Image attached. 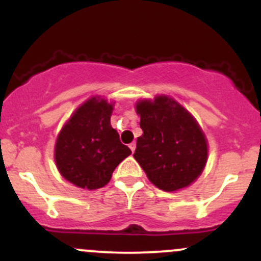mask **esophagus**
Masks as SVG:
<instances>
[{"label": "esophagus", "instance_id": "obj_1", "mask_svg": "<svg viewBox=\"0 0 261 261\" xmlns=\"http://www.w3.org/2000/svg\"><path fill=\"white\" fill-rule=\"evenodd\" d=\"M128 148H130L131 151H133V153H134V151H135V148H136L135 141H133V143H131V144H128Z\"/></svg>", "mask_w": 261, "mask_h": 261}]
</instances>
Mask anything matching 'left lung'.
Returning <instances> with one entry per match:
<instances>
[{
	"label": "left lung",
	"mask_w": 261,
	"mask_h": 261,
	"mask_svg": "<svg viewBox=\"0 0 261 261\" xmlns=\"http://www.w3.org/2000/svg\"><path fill=\"white\" fill-rule=\"evenodd\" d=\"M143 135L134 158L149 181L163 191L187 187L203 172L208 159L205 135L196 120L167 95L136 103Z\"/></svg>",
	"instance_id": "8db88e82"
}]
</instances>
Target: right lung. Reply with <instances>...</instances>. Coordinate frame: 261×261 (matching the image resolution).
<instances>
[{
    "label": "right lung",
    "mask_w": 261,
    "mask_h": 261,
    "mask_svg": "<svg viewBox=\"0 0 261 261\" xmlns=\"http://www.w3.org/2000/svg\"><path fill=\"white\" fill-rule=\"evenodd\" d=\"M113 105L93 97L80 106L57 136L55 161L63 178L82 189L106 186L116 167L131 154L111 126Z\"/></svg>",
    "instance_id": "right-lung-1"
}]
</instances>
